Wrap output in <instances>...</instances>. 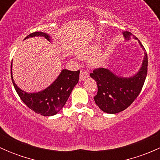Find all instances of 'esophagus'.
Here are the masks:
<instances>
[{"mask_svg": "<svg viewBox=\"0 0 160 160\" xmlns=\"http://www.w3.org/2000/svg\"><path fill=\"white\" fill-rule=\"evenodd\" d=\"M88 77V72H87V71L82 70L81 72H80V81H83V80H86Z\"/></svg>", "mask_w": 160, "mask_h": 160, "instance_id": "obj_1", "label": "esophagus"}]
</instances>
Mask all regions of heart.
Here are the masks:
<instances>
[{
	"instance_id": "1",
	"label": "heart",
	"mask_w": 160,
	"mask_h": 160,
	"mask_svg": "<svg viewBox=\"0 0 160 160\" xmlns=\"http://www.w3.org/2000/svg\"><path fill=\"white\" fill-rule=\"evenodd\" d=\"M100 51V46L98 44H95L91 46L85 51L82 52L81 53L79 54V57L83 59H90L93 56L94 57L90 59V65L93 67H99L103 64L104 60V56L101 54H98Z\"/></svg>"
}]
</instances>
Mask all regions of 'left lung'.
Segmentation results:
<instances>
[{
  "label": "left lung",
  "instance_id": "obj_1",
  "mask_svg": "<svg viewBox=\"0 0 160 160\" xmlns=\"http://www.w3.org/2000/svg\"><path fill=\"white\" fill-rule=\"evenodd\" d=\"M125 41L133 37L144 51L142 65L136 73L131 77L116 75L108 69L93 70L90 77L97 82L98 93L93 98L99 108L108 114H117L126 109L141 92L147 76L148 58L141 42L129 32H123Z\"/></svg>",
  "mask_w": 160,
  "mask_h": 160
}]
</instances>
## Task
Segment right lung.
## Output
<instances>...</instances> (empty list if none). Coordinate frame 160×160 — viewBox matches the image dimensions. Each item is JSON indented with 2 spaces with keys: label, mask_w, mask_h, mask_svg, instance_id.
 I'll list each match as a JSON object with an SVG mask.
<instances>
[{
  "label": "right lung",
  "mask_w": 160,
  "mask_h": 160,
  "mask_svg": "<svg viewBox=\"0 0 160 160\" xmlns=\"http://www.w3.org/2000/svg\"><path fill=\"white\" fill-rule=\"evenodd\" d=\"M34 37H44L48 41L53 42L51 35L42 32L30 34L24 40ZM11 75L16 92L31 110L43 116H52L57 114L67 103L72 89L78 83L80 70L71 71L63 69L49 87L33 93L24 91L16 84L13 79L12 62L11 65Z\"/></svg>",
  "instance_id": "add662e5"
}]
</instances>
